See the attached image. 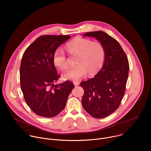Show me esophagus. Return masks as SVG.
I'll use <instances>...</instances> for the list:
<instances>
[{
  "mask_svg": "<svg viewBox=\"0 0 151 151\" xmlns=\"http://www.w3.org/2000/svg\"><path fill=\"white\" fill-rule=\"evenodd\" d=\"M73 83H74V85L75 86H77V85H78L79 84V82H77V81H75V82H73Z\"/></svg>",
  "mask_w": 151,
  "mask_h": 151,
  "instance_id": "esophagus-1",
  "label": "esophagus"
}]
</instances>
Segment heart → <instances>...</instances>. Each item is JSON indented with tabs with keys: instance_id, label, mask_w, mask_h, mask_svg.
I'll use <instances>...</instances> for the list:
<instances>
[{
	"instance_id": "obj_1",
	"label": "heart",
	"mask_w": 151,
	"mask_h": 151,
	"mask_svg": "<svg viewBox=\"0 0 151 151\" xmlns=\"http://www.w3.org/2000/svg\"><path fill=\"white\" fill-rule=\"evenodd\" d=\"M66 48L70 54L78 55V57L76 62L77 66L63 75L64 79L78 81L85 76L87 72L92 75L102 67L105 58V49L101 42L77 37L68 43ZM53 63L55 66L60 70L68 69V58L63 48L55 50L53 55Z\"/></svg>"
}]
</instances>
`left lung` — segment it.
Listing matches in <instances>:
<instances>
[{"mask_svg": "<svg viewBox=\"0 0 151 151\" xmlns=\"http://www.w3.org/2000/svg\"><path fill=\"white\" fill-rule=\"evenodd\" d=\"M83 36L95 37L105 49L101 69L94 78L80 83L84 90V109L95 118H103L114 112L121 103L128 76V60L118 42L105 32H88Z\"/></svg>", "mask_w": 151, "mask_h": 151, "instance_id": "8db88e82", "label": "left lung"}]
</instances>
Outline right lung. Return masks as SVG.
Masks as SVG:
<instances>
[{"mask_svg":"<svg viewBox=\"0 0 151 151\" xmlns=\"http://www.w3.org/2000/svg\"><path fill=\"white\" fill-rule=\"evenodd\" d=\"M70 37L68 35L40 36L23 54L19 69L21 89L27 104L39 116L52 118L59 114L75 87L68 81L54 85L60 77L53 63L54 51Z\"/></svg>","mask_w":151,"mask_h":151,"instance_id":"add662e5","label":"right lung"}]
</instances>
